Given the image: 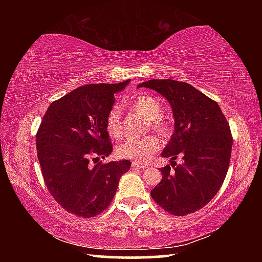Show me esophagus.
Segmentation results:
<instances>
[{"mask_svg": "<svg viewBox=\"0 0 262 262\" xmlns=\"http://www.w3.org/2000/svg\"><path fill=\"white\" fill-rule=\"evenodd\" d=\"M132 167L133 168H145L147 167V165H145V164H142V163H139V162H133L132 163Z\"/></svg>", "mask_w": 262, "mask_h": 262, "instance_id": "1", "label": "esophagus"}]
</instances>
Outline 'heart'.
Returning <instances> with one entry per match:
<instances>
[{
	"label": "heart",
	"instance_id": "heart-1",
	"mask_svg": "<svg viewBox=\"0 0 262 262\" xmlns=\"http://www.w3.org/2000/svg\"><path fill=\"white\" fill-rule=\"evenodd\" d=\"M133 107L142 117L151 121L154 130L159 135L165 137L168 134L167 122L162 118L163 106L159 100L151 96H140L133 101ZM105 126L108 134L118 137L122 133L121 113L118 107H112L105 118ZM159 148V141L155 136L145 137H129L122 142L117 148V155L121 158L133 159V161L143 163L147 162Z\"/></svg>",
	"mask_w": 262,
	"mask_h": 262
}]
</instances>
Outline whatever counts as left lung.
I'll list each match as a JSON object with an SVG mask.
<instances>
[{
  "label": "left lung",
  "instance_id": "8db88e82",
  "mask_svg": "<svg viewBox=\"0 0 262 262\" xmlns=\"http://www.w3.org/2000/svg\"><path fill=\"white\" fill-rule=\"evenodd\" d=\"M139 88L157 91L170 103L174 133L162 156L171 162L178 155L184 159L173 170L162 167L151 196L170 214H192L215 196L227 177L232 149L229 123L219 104L188 83L150 79Z\"/></svg>",
  "mask_w": 262,
  "mask_h": 262
}]
</instances>
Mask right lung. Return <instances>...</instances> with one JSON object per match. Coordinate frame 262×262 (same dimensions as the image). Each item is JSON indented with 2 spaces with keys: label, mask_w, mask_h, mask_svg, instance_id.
<instances>
[{
  "label": "right lung",
  "mask_w": 262,
  "mask_h": 262,
  "mask_svg": "<svg viewBox=\"0 0 262 262\" xmlns=\"http://www.w3.org/2000/svg\"><path fill=\"white\" fill-rule=\"evenodd\" d=\"M129 82L79 86L53 101L43 115L35 140L42 177L54 200L70 214L84 219L100 214L130 168L127 159L95 166L89 161L112 152L105 118L114 95Z\"/></svg>",
  "instance_id": "right-lung-1"
}]
</instances>
